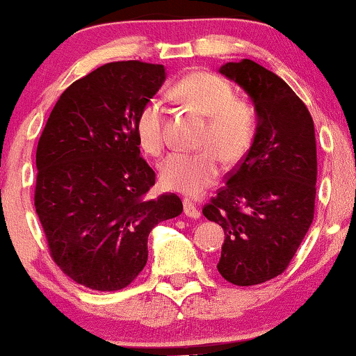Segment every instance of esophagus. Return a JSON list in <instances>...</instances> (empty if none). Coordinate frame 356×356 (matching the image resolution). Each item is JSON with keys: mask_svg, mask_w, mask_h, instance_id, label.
Returning <instances> with one entry per match:
<instances>
[{"mask_svg": "<svg viewBox=\"0 0 356 356\" xmlns=\"http://www.w3.org/2000/svg\"><path fill=\"white\" fill-rule=\"evenodd\" d=\"M184 213L191 219H199L200 217V209L192 202L191 199H184Z\"/></svg>", "mask_w": 356, "mask_h": 356, "instance_id": "esophagus-1", "label": "esophagus"}]
</instances>
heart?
Masks as SVG:
<instances>
[{"mask_svg": "<svg viewBox=\"0 0 356 356\" xmlns=\"http://www.w3.org/2000/svg\"><path fill=\"white\" fill-rule=\"evenodd\" d=\"M172 94L184 106L207 118L204 145L216 147L227 162L245 156L255 137V114L250 106L237 101L232 84L213 72L195 71L179 81ZM162 121L164 106L157 97L145 102L136 118L137 140L151 156L161 154L164 147ZM215 149L204 147L195 152L169 154L159 164L162 184L181 194H200L220 174V152Z\"/></svg>", "mask_w": 356, "mask_h": 356, "instance_id": "1", "label": "heart"}]
</instances>
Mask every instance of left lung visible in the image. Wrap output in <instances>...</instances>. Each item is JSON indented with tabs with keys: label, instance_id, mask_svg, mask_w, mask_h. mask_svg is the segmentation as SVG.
Instances as JSON below:
<instances>
[{
	"label": "left lung",
	"instance_id": "obj_1",
	"mask_svg": "<svg viewBox=\"0 0 356 356\" xmlns=\"http://www.w3.org/2000/svg\"><path fill=\"white\" fill-rule=\"evenodd\" d=\"M219 72L242 88L255 111L247 156L202 213L224 229L217 270L227 282L264 284L289 267L315 211L314 119L284 79L250 59Z\"/></svg>",
	"mask_w": 356,
	"mask_h": 356
}]
</instances>
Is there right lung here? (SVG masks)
I'll use <instances>...</instances> for the list:
<instances>
[{"mask_svg":"<svg viewBox=\"0 0 356 356\" xmlns=\"http://www.w3.org/2000/svg\"><path fill=\"white\" fill-rule=\"evenodd\" d=\"M167 78L162 64L109 63L72 83L36 151L34 207L51 257L76 284L114 292L147 264V237L181 216L175 194L149 197L156 172L140 156L136 118Z\"/></svg>","mask_w":356,"mask_h":356,"instance_id":"obj_1","label":"right lung"}]
</instances>
